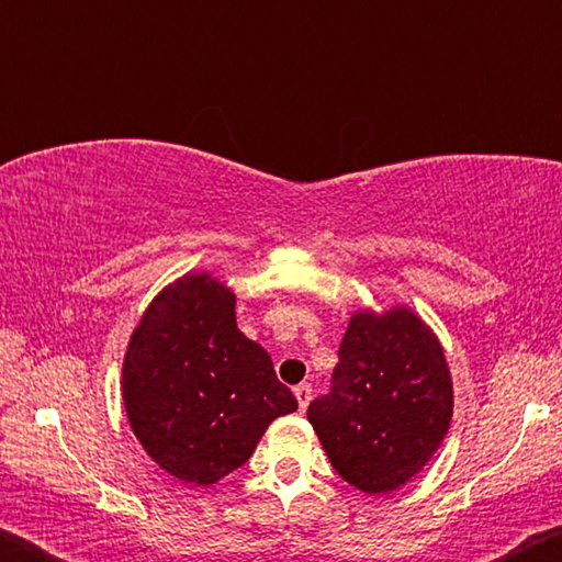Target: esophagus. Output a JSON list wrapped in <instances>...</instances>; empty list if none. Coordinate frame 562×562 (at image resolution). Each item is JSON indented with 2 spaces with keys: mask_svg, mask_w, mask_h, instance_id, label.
<instances>
[{
  "mask_svg": "<svg viewBox=\"0 0 562 562\" xmlns=\"http://www.w3.org/2000/svg\"><path fill=\"white\" fill-rule=\"evenodd\" d=\"M294 396H297L300 412H304V408H307V406H310V402H312V386H310V384H300V386H294Z\"/></svg>",
  "mask_w": 562,
  "mask_h": 562,
  "instance_id": "1",
  "label": "esophagus"
}]
</instances>
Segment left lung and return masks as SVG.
<instances>
[{
  "instance_id": "1",
  "label": "left lung",
  "mask_w": 562,
  "mask_h": 562,
  "mask_svg": "<svg viewBox=\"0 0 562 562\" xmlns=\"http://www.w3.org/2000/svg\"><path fill=\"white\" fill-rule=\"evenodd\" d=\"M453 412L451 376L434 331L406 307L357 312L327 394L307 408L335 471L364 493L412 479L439 449Z\"/></svg>"
}]
</instances>
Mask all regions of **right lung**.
Wrapping results in <instances>:
<instances>
[{"instance_id": "right-lung-1", "label": "right lung", "mask_w": 562, "mask_h": 562, "mask_svg": "<svg viewBox=\"0 0 562 562\" xmlns=\"http://www.w3.org/2000/svg\"><path fill=\"white\" fill-rule=\"evenodd\" d=\"M123 402L150 459L198 486L240 469L274 418L297 408L211 274H186L150 302L123 361Z\"/></svg>"}]
</instances>
